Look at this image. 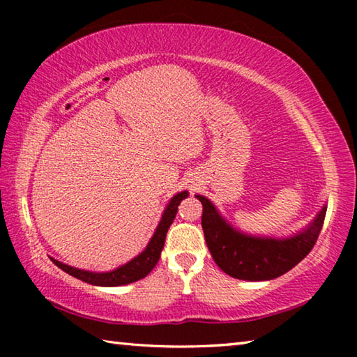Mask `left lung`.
I'll return each mask as SVG.
<instances>
[{"instance_id":"8db88e82","label":"left lung","mask_w":357,"mask_h":357,"mask_svg":"<svg viewBox=\"0 0 357 357\" xmlns=\"http://www.w3.org/2000/svg\"><path fill=\"white\" fill-rule=\"evenodd\" d=\"M203 204L202 227L208 249L223 273L239 280H273L302 261L321 233L326 209L309 227L291 238H258L233 228L206 197L195 195Z\"/></svg>"}]
</instances>
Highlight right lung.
<instances>
[{"label":"right lung","mask_w":357,"mask_h":357,"mask_svg":"<svg viewBox=\"0 0 357 357\" xmlns=\"http://www.w3.org/2000/svg\"><path fill=\"white\" fill-rule=\"evenodd\" d=\"M187 195H189V193H187V190H184V192L176 193V195L172 198L170 203L167 204L164 214H162V219L155 228L153 238H151V241L148 243L146 249H144L140 255H137L134 259H130L129 263L119 266L116 269L108 271V273H91V271L72 268V266L64 264L53 258L52 261L55 263L59 269H63L64 273H68L69 275L75 277V279L82 282L91 283V285H96V287H121V285H128V283L140 280L143 277H146L151 271L154 269L157 261H159L160 252L164 249V244H165L168 228H170L174 217H176L179 203L183 202L184 198H187Z\"/></svg>","instance_id":"1"}]
</instances>
